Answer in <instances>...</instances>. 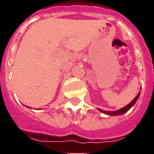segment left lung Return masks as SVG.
Listing matches in <instances>:
<instances>
[{"mask_svg": "<svg viewBox=\"0 0 154 154\" xmlns=\"http://www.w3.org/2000/svg\"><path fill=\"white\" fill-rule=\"evenodd\" d=\"M139 95H140V92L138 93V94L137 95L136 97L133 100V101H131V102L129 103V105H127L126 106H125L124 108H122V109H121L119 110H117V111H114V112H106V111H104V110L102 109H99L100 111H101L102 112H104V113H106V114L108 115H111V116H115V115H121V114H123V113H125V112H127L128 110L130 109V108L133 106V105L135 104V102L137 101V100L138 99L139 97Z\"/></svg>", "mask_w": 154, "mask_h": 154, "instance_id": "8db88e82", "label": "left lung"}]
</instances>
